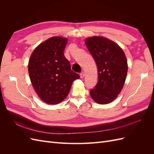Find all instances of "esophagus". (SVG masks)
I'll return each mask as SVG.
<instances>
[{
    "instance_id": "esophagus-1",
    "label": "esophagus",
    "mask_w": 154,
    "mask_h": 154,
    "mask_svg": "<svg viewBox=\"0 0 154 154\" xmlns=\"http://www.w3.org/2000/svg\"><path fill=\"white\" fill-rule=\"evenodd\" d=\"M80 78H83V77H84V76H85V73H84V72H82L80 74Z\"/></svg>"
}]
</instances>
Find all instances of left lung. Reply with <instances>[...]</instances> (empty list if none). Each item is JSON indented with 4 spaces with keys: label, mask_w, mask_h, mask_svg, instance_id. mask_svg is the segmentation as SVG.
<instances>
[{
    "label": "left lung",
    "mask_w": 154,
    "mask_h": 154,
    "mask_svg": "<svg viewBox=\"0 0 154 154\" xmlns=\"http://www.w3.org/2000/svg\"><path fill=\"white\" fill-rule=\"evenodd\" d=\"M85 44L98 72V80L90 91L91 96L99 104L109 103L123 87L128 71L127 58L117 44L104 37L87 38Z\"/></svg>",
    "instance_id": "obj_1"
}]
</instances>
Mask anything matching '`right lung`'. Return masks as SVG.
<instances>
[{
  "label": "right lung",
  "instance_id": "1",
  "mask_svg": "<svg viewBox=\"0 0 154 154\" xmlns=\"http://www.w3.org/2000/svg\"><path fill=\"white\" fill-rule=\"evenodd\" d=\"M67 43L66 38L52 37L37 46L29 58L28 72L32 87L46 103H60L68 95L72 82L80 78L64 56Z\"/></svg>",
  "mask_w": 154,
  "mask_h": 154
}]
</instances>
